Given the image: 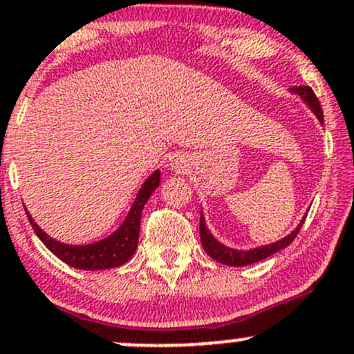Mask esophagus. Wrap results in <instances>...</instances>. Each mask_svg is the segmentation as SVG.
Segmentation results:
<instances>
[{
  "mask_svg": "<svg viewBox=\"0 0 354 354\" xmlns=\"http://www.w3.org/2000/svg\"><path fill=\"white\" fill-rule=\"evenodd\" d=\"M185 166H187V161H185V158H181V156H176V158H173L169 161L171 169L178 171V173H180V171H183Z\"/></svg>",
  "mask_w": 354,
  "mask_h": 354,
  "instance_id": "esophagus-1",
  "label": "esophagus"
}]
</instances>
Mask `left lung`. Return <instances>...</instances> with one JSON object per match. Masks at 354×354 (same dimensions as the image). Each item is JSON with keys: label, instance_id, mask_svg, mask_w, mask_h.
Returning a JSON list of instances; mask_svg holds the SVG:
<instances>
[{"label": "left lung", "instance_id": "obj_1", "mask_svg": "<svg viewBox=\"0 0 354 354\" xmlns=\"http://www.w3.org/2000/svg\"><path fill=\"white\" fill-rule=\"evenodd\" d=\"M292 91L297 93V95H300V98L307 103L308 109L314 111L315 117L319 118V122H321V124H324V115H322L321 103H319L317 96H315V93L312 91V88L310 86H295V88H292ZM304 222H305V217L300 221V224L297 225L295 230H292L288 236L283 237V239L277 241V243L261 245V248L249 249V251H237V249L227 248V245L218 243V241L212 236L210 230L207 229L203 214H200V239H202V245H203V249L207 251V254L210 256V258H214L215 261L222 263V265H227V266H245V265H252V263L261 261V259H266L268 256H273L274 252L281 251V249L286 248V245L295 239Z\"/></svg>", "mask_w": 354, "mask_h": 354}]
</instances>
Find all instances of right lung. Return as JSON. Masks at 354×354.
Returning <instances> with one entry per match:
<instances>
[{
  "label": "right lung",
  "mask_w": 354,
  "mask_h": 354,
  "mask_svg": "<svg viewBox=\"0 0 354 354\" xmlns=\"http://www.w3.org/2000/svg\"><path fill=\"white\" fill-rule=\"evenodd\" d=\"M159 180H161V173L154 171L151 176L144 181L142 188L139 189L136 196V202L132 203L127 218L124 224L118 227L113 234H110L105 239L98 241V243L86 244V245H73L59 243V241L52 239L47 236L39 225L33 222L27 212V217L32 224L33 230L39 236V239L46 244V248L50 252H54L61 261L66 265L77 268V270L96 271V270H109V268H117L125 265L136 252L137 244H139V230H140V215H142V208L146 205L149 196L152 195L156 188L159 187Z\"/></svg>",
  "instance_id": "add662e5"
}]
</instances>
